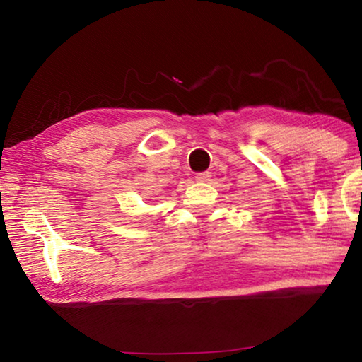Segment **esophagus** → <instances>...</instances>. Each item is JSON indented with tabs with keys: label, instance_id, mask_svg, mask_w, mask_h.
<instances>
[{
	"label": "esophagus",
	"instance_id": "1",
	"mask_svg": "<svg viewBox=\"0 0 362 362\" xmlns=\"http://www.w3.org/2000/svg\"><path fill=\"white\" fill-rule=\"evenodd\" d=\"M196 180H198V182H209L211 180V173L196 174Z\"/></svg>",
	"mask_w": 362,
	"mask_h": 362
}]
</instances>
